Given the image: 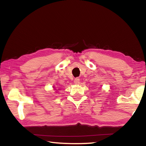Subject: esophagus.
<instances>
[{
	"mask_svg": "<svg viewBox=\"0 0 146 146\" xmlns=\"http://www.w3.org/2000/svg\"><path fill=\"white\" fill-rule=\"evenodd\" d=\"M74 82H75V84H78L80 83V78H76L75 80H74Z\"/></svg>",
	"mask_w": 146,
	"mask_h": 146,
	"instance_id": "1",
	"label": "esophagus"
}]
</instances>
